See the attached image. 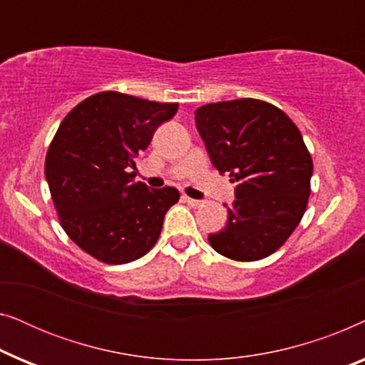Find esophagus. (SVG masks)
I'll use <instances>...</instances> for the list:
<instances>
[{
  "instance_id": "esophagus-1",
  "label": "esophagus",
  "mask_w": 365,
  "mask_h": 365,
  "mask_svg": "<svg viewBox=\"0 0 365 365\" xmlns=\"http://www.w3.org/2000/svg\"><path fill=\"white\" fill-rule=\"evenodd\" d=\"M182 199L189 204V206H192V207H197V206H201V204H202V201H199V199H192V197H187V196H184Z\"/></svg>"
}]
</instances>
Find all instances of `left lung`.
Segmentation results:
<instances>
[{"label":"left lung","mask_w":365,"mask_h":365,"mask_svg":"<svg viewBox=\"0 0 365 365\" xmlns=\"http://www.w3.org/2000/svg\"><path fill=\"white\" fill-rule=\"evenodd\" d=\"M194 114L212 166L237 182L226 227L209 244L241 262L271 256L301 222L311 194L312 158L301 131L254 98L204 104Z\"/></svg>","instance_id":"obj_1"}]
</instances>
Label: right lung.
Listing matches in <instances>:
<instances>
[{
    "mask_svg": "<svg viewBox=\"0 0 365 365\" xmlns=\"http://www.w3.org/2000/svg\"><path fill=\"white\" fill-rule=\"evenodd\" d=\"M178 103L118 91L93 94L73 108L49 144L44 176L59 222L71 241L106 264L143 257L156 244L176 187L136 182V158Z\"/></svg>",
    "mask_w": 365,
    "mask_h": 365,
    "instance_id": "right-lung-1",
    "label": "right lung"
}]
</instances>
